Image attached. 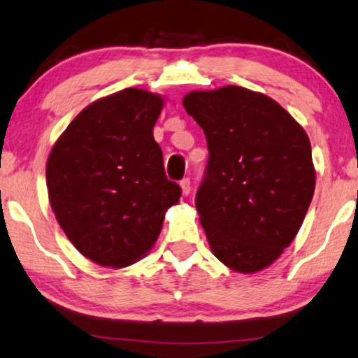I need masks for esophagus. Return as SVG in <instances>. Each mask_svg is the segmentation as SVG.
I'll list each match as a JSON object with an SVG mask.
<instances>
[{"label":"esophagus","mask_w":358,"mask_h":358,"mask_svg":"<svg viewBox=\"0 0 358 358\" xmlns=\"http://www.w3.org/2000/svg\"><path fill=\"white\" fill-rule=\"evenodd\" d=\"M181 189H183V194L188 196L191 193V180L189 178H183L180 181Z\"/></svg>","instance_id":"34e87169"}]
</instances>
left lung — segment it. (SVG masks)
<instances>
[{
	"mask_svg": "<svg viewBox=\"0 0 358 358\" xmlns=\"http://www.w3.org/2000/svg\"><path fill=\"white\" fill-rule=\"evenodd\" d=\"M183 106L209 149L196 209L212 252L239 273L262 270L292 243L312 202L307 133L276 101L233 85L186 94Z\"/></svg>",
	"mask_w": 358,
	"mask_h": 358,
	"instance_id": "obj_1",
	"label": "left lung"
}]
</instances>
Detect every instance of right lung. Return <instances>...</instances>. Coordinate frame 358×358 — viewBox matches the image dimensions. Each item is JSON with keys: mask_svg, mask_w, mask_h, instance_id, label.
I'll use <instances>...</instances> for the list:
<instances>
[{"mask_svg": "<svg viewBox=\"0 0 358 358\" xmlns=\"http://www.w3.org/2000/svg\"><path fill=\"white\" fill-rule=\"evenodd\" d=\"M161 96L127 88L85 108L50 154L46 185L64 233L103 266L136 262L156 243L181 188L164 170L152 128Z\"/></svg>", "mask_w": 358, "mask_h": 358, "instance_id": "right-lung-1", "label": "right lung"}]
</instances>
